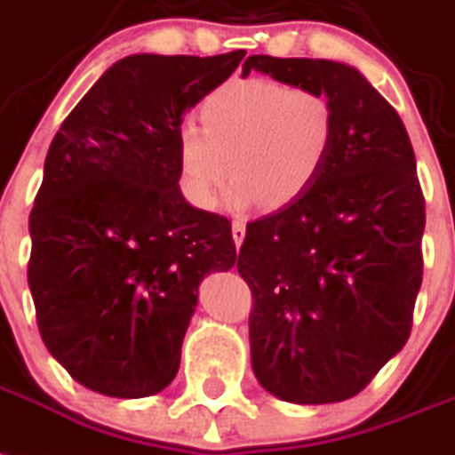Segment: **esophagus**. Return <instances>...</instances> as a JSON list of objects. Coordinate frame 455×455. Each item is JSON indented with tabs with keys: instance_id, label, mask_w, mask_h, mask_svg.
<instances>
[{
	"instance_id": "esophagus-1",
	"label": "esophagus",
	"mask_w": 455,
	"mask_h": 455,
	"mask_svg": "<svg viewBox=\"0 0 455 455\" xmlns=\"http://www.w3.org/2000/svg\"><path fill=\"white\" fill-rule=\"evenodd\" d=\"M232 239H235L236 249H239L243 243V239H246V225H243L242 220H235V223H232Z\"/></svg>"
}]
</instances>
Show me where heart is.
I'll use <instances>...</instances> for the list:
<instances>
[{"label": "heart", "instance_id": "heart-1", "mask_svg": "<svg viewBox=\"0 0 455 455\" xmlns=\"http://www.w3.org/2000/svg\"><path fill=\"white\" fill-rule=\"evenodd\" d=\"M200 118L202 125L183 123L176 130L181 190L197 209L216 204L228 174L235 176L225 197L230 209L260 202L286 209L314 188L335 148V104L302 85L230 81L204 97Z\"/></svg>", "mask_w": 455, "mask_h": 455}]
</instances>
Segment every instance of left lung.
Listing matches in <instances>:
<instances>
[{
	"label": "left lung",
	"instance_id": "obj_1",
	"mask_svg": "<svg viewBox=\"0 0 455 455\" xmlns=\"http://www.w3.org/2000/svg\"><path fill=\"white\" fill-rule=\"evenodd\" d=\"M251 71L321 90L337 108L335 148L314 188L246 225L236 269L253 292L251 365L279 400L341 403L411 330L426 228L414 148L395 108L355 67L251 55L242 76Z\"/></svg>",
	"mask_w": 455,
	"mask_h": 455
}]
</instances>
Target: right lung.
I'll return each instance as SVG.
<instances>
[{
	"mask_svg": "<svg viewBox=\"0 0 455 455\" xmlns=\"http://www.w3.org/2000/svg\"><path fill=\"white\" fill-rule=\"evenodd\" d=\"M243 55L118 60L52 139L28 281L41 339L85 388L127 400L167 388L202 279L235 267L230 220L179 188L176 130Z\"/></svg>",
	"mask_w": 455,
	"mask_h": 455,
	"instance_id": "obj_1",
	"label": "right lung"
}]
</instances>
